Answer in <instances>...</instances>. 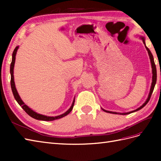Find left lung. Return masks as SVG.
<instances>
[{"label": "left lung", "instance_id": "1", "mask_svg": "<svg viewBox=\"0 0 161 161\" xmlns=\"http://www.w3.org/2000/svg\"><path fill=\"white\" fill-rule=\"evenodd\" d=\"M140 39H142L143 43L145 44V48L147 50V53L149 54V59H150V61H151V65H152V85H151V88H150V91H149V95L147 97V99L146 101L143 103V104L142 106H141L139 108H138L137 109H136V110H133L132 111H130V112H127V113H118V112H114V111H107L105 110V109L102 108V109L104 111L107 112V113H109V114H119V115H127L129 114H131V113L133 112H136L137 111L141 110V108H142L143 107H145V106L148 103V102L150 100V97H151V95L153 93V88H154V86L156 85V78H157V74H156V65L154 63V60H153V57L152 55V54L151 53V51L149 50V49L146 46V44H145V37L144 36H139Z\"/></svg>", "mask_w": 161, "mask_h": 161}]
</instances>
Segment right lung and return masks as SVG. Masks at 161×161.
<instances>
[{"instance_id":"right-lung-1","label":"right lung","mask_w":161,"mask_h":161,"mask_svg":"<svg viewBox=\"0 0 161 161\" xmlns=\"http://www.w3.org/2000/svg\"><path fill=\"white\" fill-rule=\"evenodd\" d=\"M19 46H16L15 47V49L14 50V52L12 53V63L11 65H10V74H11V88H12V93L14 95V97L15 100L16 102H18V104L23 108V109L25 111L27 114H28L30 116H31L32 118H35L36 119H39V120H43V121H53L54 120V119H60L61 118L64 117V116L67 115L68 114H70V111L73 110V106L75 104V97L73 99V103H72L71 107L69 108L68 111L64 113L63 114H61L57 116H47L45 115H42V114H39L38 113L35 112V111H33L32 108H30L28 106H27L23 100H21V98L19 96V95L18 93V91H17L16 86H15V82H14V64H15V59H16V54L17 53V50H18Z\"/></svg>"}]
</instances>
